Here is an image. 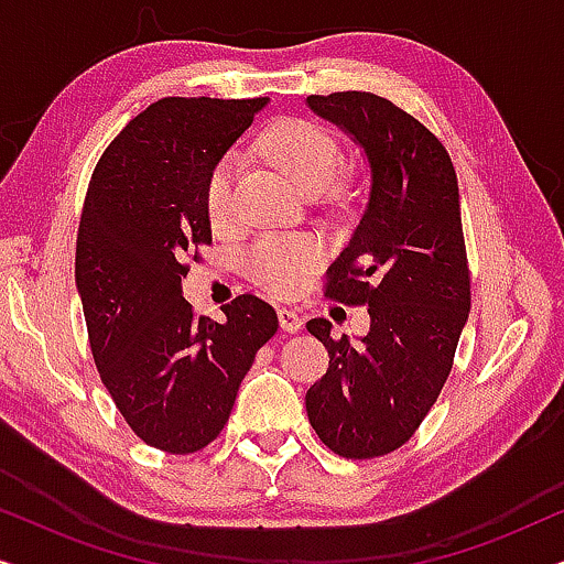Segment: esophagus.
I'll return each mask as SVG.
<instances>
[{"label": "esophagus", "mask_w": 564, "mask_h": 564, "mask_svg": "<svg viewBox=\"0 0 564 564\" xmlns=\"http://www.w3.org/2000/svg\"><path fill=\"white\" fill-rule=\"evenodd\" d=\"M276 318H280V326L282 330H288V334H297V330L303 328V315H300V311H292V307H280V311H276Z\"/></svg>", "instance_id": "34e87169"}]
</instances>
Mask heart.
<instances>
[{
  "mask_svg": "<svg viewBox=\"0 0 564 564\" xmlns=\"http://www.w3.org/2000/svg\"><path fill=\"white\" fill-rule=\"evenodd\" d=\"M261 151L300 189L318 192L336 176L341 145L307 118H280L259 138ZM205 213L215 228L234 218V161L220 159L205 180ZM321 243L307 236H264L243 251V274L272 295H290L318 267Z\"/></svg>",
  "mask_w": 564,
  "mask_h": 564,
  "instance_id": "b5f03b06",
  "label": "heart"
}]
</instances>
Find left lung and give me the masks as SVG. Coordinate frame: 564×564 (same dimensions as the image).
<instances>
[{"mask_svg":"<svg viewBox=\"0 0 564 564\" xmlns=\"http://www.w3.org/2000/svg\"><path fill=\"white\" fill-rule=\"evenodd\" d=\"M307 105L357 138L372 192L349 246L326 272V297L367 305L359 344L307 330L328 372L307 390L311 426L338 457L372 459L415 434L452 372L469 315V267L457 172L444 143L375 91L311 95Z\"/></svg>","mask_w":564,"mask_h":564,"instance_id":"8db88e82","label":"left lung"}]
</instances>
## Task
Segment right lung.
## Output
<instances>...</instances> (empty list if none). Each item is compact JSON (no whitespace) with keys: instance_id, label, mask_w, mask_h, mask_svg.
Masks as SVG:
<instances>
[{"instance_id":"add662e5","label":"right lung","mask_w":564,"mask_h":564,"mask_svg":"<svg viewBox=\"0 0 564 564\" xmlns=\"http://www.w3.org/2000/svg\"><path fill=\"white\" fill-rule=\"evenodd\" d=\"M267 97H164L120 130L91 172L76 234V288L91 357L133 434L169 454L220 436L274 307L238 295L223 318L182 297L187 259L213 243L205 180Z\"/></svg>"}]
</instances>
